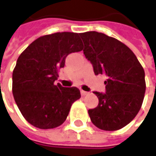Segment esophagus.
<instances>
[{
    "label": "esophagus",
    "instance_id": "34e87169",
    "mask_svg": "<svg viewBox=\"0 0 156 156\" xmlns=\"http://www.w3.org/2000/svg\"><path fill=\"white\" fill-rule=\"evenodd\" d=\"M81 95H82L83 96H87V95H89V92H86V91H84V90H81Z\"/></svg>",
    "mask_w": 156,
    "mask_h": 156
}]
</instances>
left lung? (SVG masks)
Wrapping results in <instances>:
<instances>
[{
	"label": "left lung",
	"instance_id": "8db88e82",
	"mask_svg": "<svg viewBox=\"0 0 156 156\" xmlns=\"http://www.w3.org/2000/svg\"><path fill=\"white\" fill-rule=\"evenodd\" d=\"M79 36L95 74L107 76L106 93L94 92L99 103L89 109L90 118L101 130H119L136 117L142 107L146 90L144 70L134 53L117 39L97 31Z\"/></svg>",
	"mask_w": 156,
	"mask_h": 156
}]
</instances>
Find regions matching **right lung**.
Wrapping results in <instances>:
<instances>
[{
  "instance_id": "right-lung-1",
  "label": "right lung",
  "mask_w": 156,
  "mask_h": 156,
  "mask_svg": "<svg viewBox=\"0 0 156 156\" xmlns=\"http://www.w3.org/2000/svg\"><path fill=\"white\" fill-rule=\"evenodd\" d=\"M79 33L57 32L38 37L18 58L12 95L22 115L33 126L53 129L65 122L81 95L76 87L55 83L66 56L83 50Z\"/></svg>"
}]
</instances>
